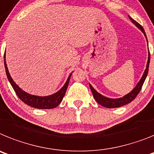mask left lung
Returning <instances> with one entry per match:
<instances>
[{
    "instance_id": "8db88e82",
    "label": "left lung",
    "mask_w": 154,
    "mask_h": 154,
    "mask_svg": "<svg viewBox=\"0 0 154 154\" xmlns=\"http://www.w3.org/2000/svg\"><path fill=\"white\" fill-rule=\"evenodd\" d=\"M129 18L132 21H133V23L135 24V25L140 29V30L143 32V34L145 35L146 38V35L145 31H144L143 28L142 27V25H140V24L137 22L136 21H135L134 19L131 18L130 16H129ZM147 39V38H146ZM149 60H150V54H149V57H148V61H147V64H146V68L145 71H144L143 75L142 77V78L140 79V82L137 84V85L136 86V88L133 89L130 93H129L128 94L125 95L124 97H121V98H116V99H112V98H109V97H104L103 95L100 94L97 91H96L94 89L93 87L91 86V85H89L90 86L92 94H93V96L94 97V99L95 101H97L99 105H102L104 107H106V108H109V109H114V108H119V107L123 106V105H126V104H129L130 103L131 101H133L136 97L137 94L140 93V90H141L142 87H143V85L144 81L146 80V77L147 76L148 73V70H149Z\"/></svg>"
}]
</instances>
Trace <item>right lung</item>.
Here are the masks:
<instances>
[{"mask_svg": "<svg viewBox=\"0 0 154 154\" xmlns=\"http://www.w3.org/2000/svg\"><path fill=\"white\" fill-rule=\"evenodd\" d=\"M4 61H5V70H6L7 77H8L9 82L11 83V85L13 89L15 91L16 94L18 95V97L25 104H26L28 105H30V106L33 107V108H35V109H54V108H56V107L58 106L60 104L64 95H65L66 89H67L68 84H69V78H70L71 74L69 76L67 81H66V84L64 85V86L59 91H57V93L53 94L52 95L45 96V97H39V96L32 95V94H29L25 92L23 90H21V88L16 85L15 83L14 82V81L12 80V78H11L10 73L8 72V66H7L6 62H5V56H4Z\"/></svg>", "mask_w": 154, "mask_h": 154, "instance_id": "obj_1", "label": "right lung"}]
</instances>
